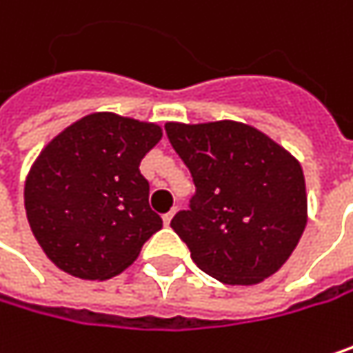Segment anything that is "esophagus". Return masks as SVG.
<instances>
[{"label":"esophagus","instance_id":"esophagus-1","mask_svg":"<svg viewBox=\"0 0 353 353\" xmlns=\"http://www.w3.org/2000/svg\"><path fill=\"white\" fill-rule=\"evenodd\" d=\"M174 216H176V208H174V210H170V212H168V214H163V222H165V224H170V222H172V218H174Z\"/></svg>","mask_w":353,"mask_h":353}]
</instances>
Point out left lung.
Wrapping results in <instances>:
<instances>
[{
	"mask_svg": "<svg viewBox=\"0 0 353 353\" xmlns=\"http://www.w3.org/2000/svg\"><path fill=\"white\" fill-rule=\"evenodd\" d=\"M196 183L172 228L192 261L226 285H256L279 271L307 224L301 163L263 131L239 121L165 123Z\"/></svg>",
	"mask_w": 353,
	"mask_h": 353,
	"instance_id": "left-lung-1",
	"label": "left lung"
}]
</instances>
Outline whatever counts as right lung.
<instances>
[{"label":"right lung","instance_id":"right-lung-1","mask_svg":"<svg viewBox=\"0 0 353 353\" xmlns=\"http://www.w3.org/2000/svg\"><path fill=\"white\" fill-rule=\"evenodd\" d=\"M161 135L155 123L92 112L40 151L26 177L23 206L36 241L60 271L111 279L163 226L139 172Z\"/></svg>","mask_w":353,"mask_h":353}]
</instances>
